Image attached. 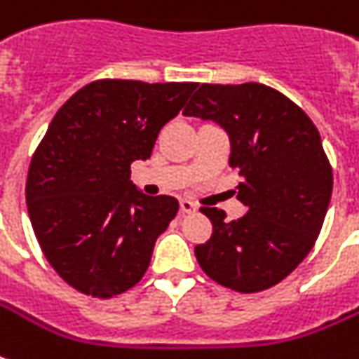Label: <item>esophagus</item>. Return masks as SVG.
Returning <instances> with one entry per match:
<instances>
[{
    "label": "esophagus",
    "mask_w": 359,
    "mask_h": 359,
    "mask_svg": "<svg viewBox=\"0 0 359 359\" xmlns=\"http://www.w3.org/2000/svg\"><path fill=\"white\" fill-rule=\"evenodd\" d=\"M180 210L184 214H191L197 210V205L194 201H188V199H180Z\"/></svg>",
    "instance_id": "esophagus-1"
}]
</instances>
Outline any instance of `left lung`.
I'll use <instances>...</instances> for the list:
<instances>
[{
	"label": "left lung",
	"mask_w": 359,
	"mask_h": 359,
	"mask_svg": "<svg viewBox=\"0 0 359 359\" xmlns=\"http://www.w3.org/2000/svg\"><path fill=\"white\" fill-rule=\"evenodd\" d=\"M182 114L214 121L231 141L238 201L248 212L227 222L203 207L212 236L196 245L203 272L236 292L285 279L311 251L328 210L334 175L317 126L292 100L262 83H203Z\"/></svg>",
	"instance_id": "8db88e82"
}]
</instances>
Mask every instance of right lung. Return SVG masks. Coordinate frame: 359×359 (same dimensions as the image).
<instances>
[{"label":"right lung","instance_id":"obj_1","mask_svg":"<svg viewBox=\"0 0 359 359\" xmlns=\"http://www.w3.org/2000/svg\"><path fill=\"white\" fill-rule=\"evenodd\" d=\"M197 83L98 80L59 108L31 158L25 201L48 262L95 298L134 287L177 216L175 197L141 194L130 163L151 158L160 130Z\"/></svg>","mask_w":359,"mask_h":359}]
</instances>
